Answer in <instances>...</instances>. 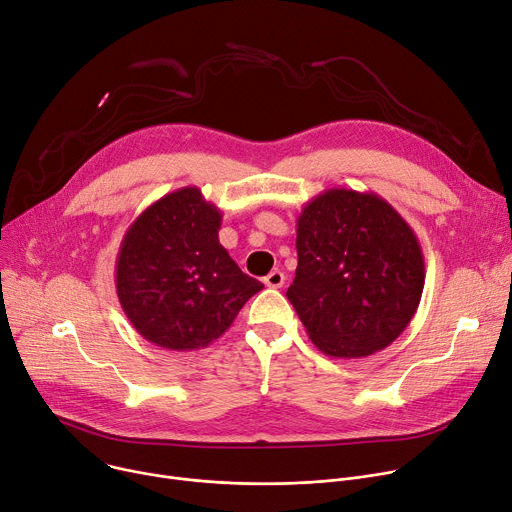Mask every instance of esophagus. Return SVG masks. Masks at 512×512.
<instances>
[{"label": "esophagus", "instance_id": "esophagus-1", "mask_svg": "<svg viewBox=\"0 0 512 512\" xmlns=\"http://www.w3.org/2000/svg\"><path fill=\"white\" fill-rule=\"evenodd\" d=\"M265 286H269V288H282L284 286V282H286V275L282 273V271H271L267 277H265Z\"/></svg>", "mask_w": 512, "mask_h": 512}]
</instances>
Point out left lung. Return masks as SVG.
I'll list each match as a JSON object with an SVG mask.
<instances>
[{
	"label": "left lung",
	"mask_w": 512,
	"mask_h": 512,
	"mask_svg": "<svg viewBox=\"0 0 512 512\" xmlns=\"http://www.w3.org/2000/svg\"><path fill=\"white\" fill-rule=\"evenodd\" d=\"M298 267L286 296L310 341L359 359L392 345L425 288V257L410 224L374 192L331 188L298 216Z\"/></svg>",
	"instance_id": "1"
}]
</instances>
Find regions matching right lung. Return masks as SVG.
Instances as JSON below:
<instances>
[{
    "label": "right lung",
    "mask_w": 512,
    "mask_h": 512,
    "mask_svg": "<svg viewBox=\"0 0 512 512\" xmlns=\"http://www.w3.org/2000/svg\"><path fill=\"white\" fill-rule=\"evenodd\" d=\"M222 212L194 185L134 218L116 257V292L132 327L169 351H196L222 337L263 290L218 241Z\"/></svg>",
    "instance_id": "obj_1"
}]
</instances>
